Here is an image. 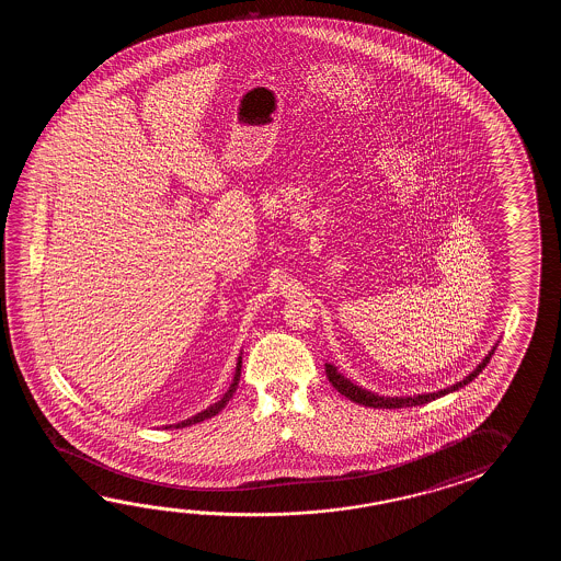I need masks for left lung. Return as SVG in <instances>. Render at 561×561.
<instances>
[{
  "instance_id": "left-lung-1",
  "label": "left lung",
  "mask_w": 561,
  "mask_h": 561,
  "mask_svg": "<svg viewBox=\"0 0 561 561\" xmlns=\"http://www.w3.org/2000/svg\"><path fill=\"white\" fill-rule=\"evenodd\" d=\"M493 353H495V346L489 351L488 357L479 363L477 369L471 370L463 381L455 382L454 387H447V389H442V391H437V393L413 394V397H381V394L370 393L367 389H363V387H358L355 382L348 381L331 363L324 365V370H327L329 381L333 382L334 389H336L339 393L345 394L346 399H351L353 403L373 407V409H401V407L425 405V403H431V401L439 399L443 394L459 391L461 387H466L467 382L473 381L477 375L488 367L489 358H491Z\"/></svg>"
}]
</instances>
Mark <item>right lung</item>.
Here are the masks:
<instances>
[{
    "mask_svg": "<svg viewBox=\"0 0 561 561\" xmlns=\"http://www.w3.org/2000/svg\"><path fill=\"white\" fill-rule=\"evenodd\" d=\"M240 367H242V358L239 357V363H237V373H234L232 385L228 387L227 393H225V397H222L218 403L208 407V409L203 411V413H198V415H194V417L186 419V421H182V423H179V425H170V427H176V430H180V427H191V425H194V423H201V421H204V419L215 417L218 411H222V409L227 407L228 401L232 399V394L237 393V387H239L240 381ZM170 427H167V430H170Z\"/></svg>",
    "mask_w": 561,
    "mask_h": 561,
    "instance_id": "add662e5",
    "label": "right lung"
}]
</instances>
